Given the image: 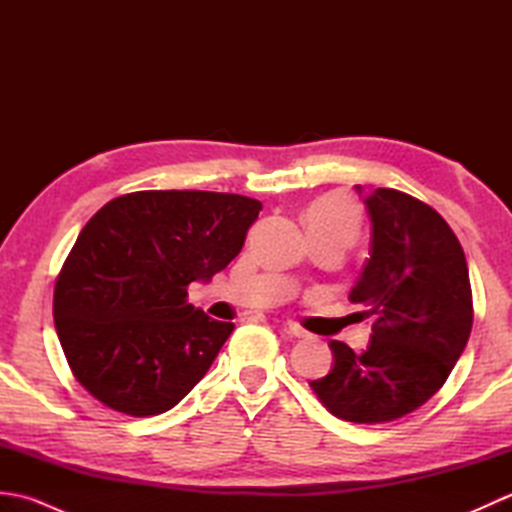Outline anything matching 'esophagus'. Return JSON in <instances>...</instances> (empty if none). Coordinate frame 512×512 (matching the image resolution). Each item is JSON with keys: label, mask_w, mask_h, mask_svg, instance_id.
I'll return each mask as SVG.
<instances>
[{"label": "esophagus", "mask_w": 512, "mask_h": 512, "mask_svg": "<svg viewBox=\"0 0 512 512\" xmlns=\"http://www.w3.org/2000/svg\"><path fill=\"white\" fill-rule=\"evenodd\" d=\"M286 330L292 334V336H297V339H306L308 336V332L301 328V325H297V323H292V321H288L286 323Z\"/></svg>", "instance_id": "esophagus-1"}]
</instances>
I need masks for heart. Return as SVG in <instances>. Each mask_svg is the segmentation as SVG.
<instances>
[{
    "label": "heart",
    "mask_w": 512,
    "mask_h": 512,
    "mask_svg": "<svg viewBox=\"0 0 512 512\" xmlns=\"http://www.w3.org/2000/svg\"><path fill=\"white\" fill-rule=\"evenodd\" d=\"M308 233H341L354 237L358 231V211L343 193H330L314 200L303 213Z\"/></svg>",
    "instance_id": "1"
}]
</instances>
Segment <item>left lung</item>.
<instances>
[{
	"label": "left lung",
	"mask_w": 512,
	"mask_h": 512,
	"mask_svg": "<svg viewBox=\"0 0 512 512\" xmlns=\"http://www.w3.org/2000/svg\"><path fill=\"white\" fill-rule=\"evenodd\" d=\"M369 257L350 301L376 317L363 354L330 341L332 369L310 387L336 418L376 424L407 416L449 378L473 325L469 268L442 215L394 189L363 195Z\"/></svg>",
	"instance_id": "1"
}]
</instances>
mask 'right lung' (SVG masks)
Masks as SVG:
<instances>
[{
  "instance_id": "right-lung-1",
  "label": "right lung",
  "mask_w": 512,
  "mask_h": 512,
  "mask_svg": "<svg viewBox=\"0 0 512 512\" xmlns=\"http://www.w3.org/2000/svg\"><path fill=\"white\" fill-rule=\"evenodd\" d=\"M262 202L213 191H136L76 237L54 286V325L76 380L114 411L158 416L209 372L235 325L187 303L237 257Z\"/></svg>"
}]
</instances>
